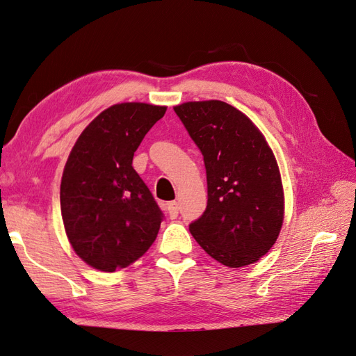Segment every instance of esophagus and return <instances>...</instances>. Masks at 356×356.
Returning a JSON list of instances; mask_svg holds the SVG:
<instances>
[{"label":"esophagus","instance_id":"obj_1","mask_svg":"<svg viewBox=\"0 0 356 356\" xmlns=\"http://www.w3.org/2000/svg\"><path fill=\"white\" fill-rule=\"evenodd\" d=\"M166 209H168V213H169V217L174 220V218H177L178 217V203L174 200V202H169L168 204H166Z\"/></svg>","mask_w":356,"mask_h":356}]
</instances>
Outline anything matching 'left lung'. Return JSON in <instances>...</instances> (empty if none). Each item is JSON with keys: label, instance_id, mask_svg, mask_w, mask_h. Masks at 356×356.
I'll list each match as a JSON object with an SVG mask.
<instances>
[{"label": "left lung", "instance_id": "obj_1", "mask_svg": "<svg viewBox=\"0 0 356 356\" xmlns=\"http://www.w3.org/2000/svg\"><path fill=\"white\" fill-rule=\"evenodd\" d=\"M203 156L208 204L190 233L212 258L229 267L260 260L284 222L281 174L263 134L222 101L174 106Z\"/></svg>", "mask_w": 356, "mask_h": 356}]
</instances>
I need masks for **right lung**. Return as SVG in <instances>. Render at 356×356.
<instances>
[{
  "instance_id": "add662e5",
  "label": "right lung",
  "mask_w": 356,
  "mask_h": 356,
  "mask_svg": "<svg viewBox=\"0 0 356 356\" xmlns=\"http://www.w3.org/2000/svg\"><path fill=\"white\" fill-rule=\"evenodd\" d=\"M165 113L166 106L115 104L71 149L60 182L62 220L75 254L101 272L132 264L157 238L163 212L132 160Z\"/></svg>"
}]
</instances>
